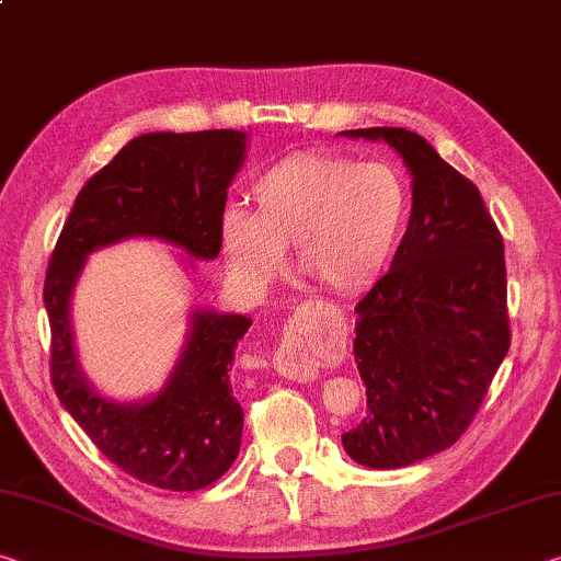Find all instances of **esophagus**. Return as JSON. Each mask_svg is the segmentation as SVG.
<instances>
[{"label": "esophagus", "instance_id": "esophagus-1", "mask_svg": "<svg viewBox=\"0 0 561 561\" xmlns=\"http://www.w3.org/2000/svg\"><path fill=\"white\" fill-rule=\"evenodd\" d=\"M274 367L282 377L295 379V381H312L317 377V364L307 362L295 346H279L277 354H274Z\"/></svg>", "mask_w": 561, "mask_h": 561}]
</instances>
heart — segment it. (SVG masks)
Masks as SVG:
<instances>
[{
	"instance_id": "heart-1",
	"label": "heart",
	"mask_w": 561,
	"mask_h": 561,
	"mask_svg": "<svg viewBox=\"0 0 561 561\" xmlns=\"http://www.w3.org/2000/svg\"><path fill=\"white\" fill-rule=\"evenodd\" d=\"M254 211L229 207L219 249L232 279L264 291L295 249L297 270L336 295L377 282L407 225V186L385 162L305 152L266 167L249 186Z\"/></svg>"
}]
</instances>
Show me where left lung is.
I'll return each instance as SVG.
<instances>
[{"instance_id": "obj_1", "label": "left lung", "mask_w": 561, "mask_h": 561, "mask_svg": "<svg viewBox=\"0 0 561 561\" xmlns=\"http://www.w3.org/2000/svg\"><path fill=\"white\" fill-rule=\"evenodd\" d=\"M340 135L387 141L412 174L404 239L389 272L354 307L367 416L342 434L357 465L399 469L465 434L510 352L504 242L477 186L416 131Z\"/></svg>"}]
</instances>
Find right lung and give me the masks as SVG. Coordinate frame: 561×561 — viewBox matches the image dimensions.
Instances as JSON below:
<instances>
[{"instance_id":"1","label":"right lung","mask_w":561,"mask_h":561,"mask_svg":"<svg viewBox=\"0 0 561 561\" xmlns=\"http://www.w3.org/2000/svg\"><path fill=\"white\" fill-rule=\"evenodd\" d=\"M244 154L247 135L237 129L131 139L77 194L44 279L61 407L122 472L172 492L217 482L239 455L244 412L229 369L252 319L197 307L164 387L139 402H114L79 367L69 305L87 256L124 239H162L190 254L186 264L217 260L227 190Z\"/></svg>"}]
</instances>
